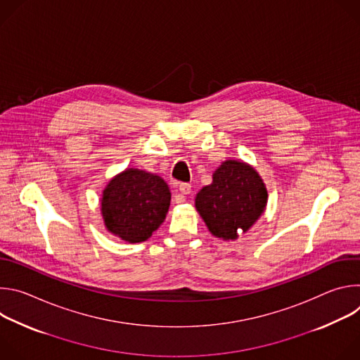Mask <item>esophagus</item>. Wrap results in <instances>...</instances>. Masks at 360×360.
Here are the masks:
<instances>
[{
	"label": "esophagus",
	"mask_w": 360,
	"mask_h": 360,
	"mask_svg": "<svg viewBox=\"0 0 360 360\" xmlns=\"http://www.w3.org/2000/svg\"><path fill=\"white\" fill-rule=\"evenodd\" d=\"M179 191H181V193L188 195V193H191L192 186H191V184H188V182H182V184H179Z\"/></svg>",
	"instance_id": "1"
}]
</instances>
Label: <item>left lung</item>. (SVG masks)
Segmentation results:
<instances>
[{"label":"left lung","mask_w":360,"mask_h":360,"mask_svg":"<svg viewBox=\"0 0 360 360\" xmlns=\"http://www.w3.org/2000/svg\"><path fill=\"white\" fill-rule=\"evenodd\" d=\"M268 192L252 167L239 161H225L214 174L211 185L203 186L195 207L217 238L233 240L246 232L264 212Z\"/></svg>","instance_id":"8db88e82"}]
</instances>
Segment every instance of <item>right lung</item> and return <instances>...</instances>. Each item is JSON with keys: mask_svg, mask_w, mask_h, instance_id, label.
I'll return each instance as SVG.
<instances>
[{"mask_svg": "<svg viewBox=\"0 0 360 360\" xmlns=\"http://www.w3.org/2000/svg\"><path fill=\"white\" fill-rule=\"evenodd\" d=\"M171 203L167 182L141 169L117 175L102 195V217L110 232L129 243L146 240L164 222Z\"/></svg>", "mask_w": 360, "mask_h": 360, "instance_id": "right-lung-1", "label": "right lung"}]
</instances>
